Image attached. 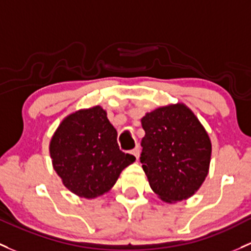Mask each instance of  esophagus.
<instances>
[{"instance_id":"obj_1","label":"esophagus","mask_w":251,"mask_h":251,"mask_svg":"<svg viewBox=\"0 0 251 251\" xmlns=\"http://www.w3.org/2000/svg\"><path fill=\"white\" fill-rule=\"evenodd\" d=\"M130 154H132L133 156L136 157L137 160H138V159H139V154H141V150H139V148H138V147H136V148H134V149L131 150Z\"/></svg>"}]
</instances>
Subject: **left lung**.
I'll list each match as a JSON object with an SVG mask.
<instances>
[{
  "instance_id": "8db88e82",
  "label": "left lung",
  "mask_w": 251,
  "mask_h": 251,
  "mask_svg": "<svg viewBox=\"0 0 251 251\" xmlns=\"http://www.w3.org/2000/svg\"><path fill=\"white\" fill-rule=\"evenodd\" d=\"M142 167L152 191L172 203L191 197L209 171L212 143L184 103L160 107L142 118Z\"/></svg>"
}]
</instances>
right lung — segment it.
<instances>
[{"instance_id": "1", "label": "right lung", "mask_w": 251, "mask_h": 251, "mask_svg": "<svg viewBox=\"0 0 251 251\" xmlns=\"http://www.w3.org/2000/svg\"><path fill=\"white\" fill-rule=\"evenodd\" d=\"M118 132L100 105L66 117L50 141L52 167L63 185L79 197L109 191L121 171L134 162L119 149Z\"/></svg>"}]
</instances>
